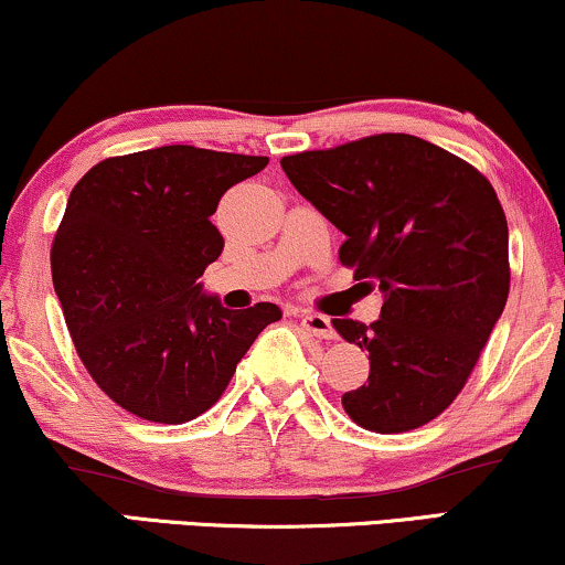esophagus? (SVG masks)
I'll return each mask as SVG.
<instances>
[{"label": "esophagus", "mask_w": 565, "mask_h": 565, "mask_svg": "<svg viewBox=\"0 0 565 565\" xmlns=\"http://www.w3.org/2000/svg\"><path fill=\"white\" fill-rule=\"evenodd\" d=\"M302 326L305 331H310L312 335H318V339H333L335 331H333V323L331 318L320 316V312H302Z\"/></svg>", "instance_id": "1"}]
</instances>
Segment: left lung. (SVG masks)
<instances>
[{"label":"left lung","instance_id":"obj_1","mask_svg":"<svg viewBox=\"0 0 565 565\" xmlns=\"http://www.w3.org/2000/svg\"><path fill=\"white\" fill-rule=\"evenodd\" d=\"M281 169L347 242L339 260L383 291L375 323L333 320L367 349V383L341 396L373 433H406L448 409L509 299V224L492 184L423 138L383 132Z\"/></svg>","mask_w":565,"mask_h":565}]
</instances>
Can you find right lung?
<instances>
[{
  "label": "right lung",
  "instance_id": "obj_1",
  "mask_svg": "<svg viewBox=\"0 0 565 565\" xmlns=\"http://www.w3.org/2000/svg\"><path fill=\"white\" fill-rule=\"evenodd\" d=\"M266 156L161 146L96 163L70 192L52 245L54 291L98 388L135 417L182 425L209 412L274 302L226 310L198 281L224 237L211 216Z\"/></svg>",
  "mask_w": 565,
  "mask_h": 565
}]
</instances>
